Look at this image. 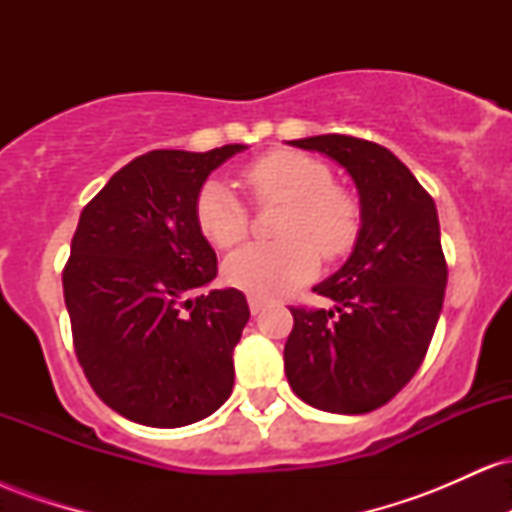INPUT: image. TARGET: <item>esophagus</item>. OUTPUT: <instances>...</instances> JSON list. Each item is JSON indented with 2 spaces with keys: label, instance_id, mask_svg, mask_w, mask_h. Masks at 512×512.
Segmentation results:
<instances>
[{
  "label": "esophagus",
  "instance_id": "1",
  "mask_svg": "<svg viewBox=\"0 0 512 512\" xmlns=\"http://www.w3.org/2000/svg\"><path fill=\"white\" fill-rule=\"evenodd\" d=\"M248 305H250V313L252 315H260L264 310V305H267V301L260 296H248Z\"/></svg>",
  "mask_w": 512,
  "mask_h": 512
}]
</instances>
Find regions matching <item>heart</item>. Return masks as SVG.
Here are the masks:
<instances>
[{
  "instance_id": "obj_1",
  "label": "heart",
  "mask_w": 512,
  "mask_h": 512,
  "mask_svg": "<svg viewBox=\"0 0 512 512\" xmlns=\"http://www.w3.org/2000/svg\"><path fill=\"white\" fill-rule=\"evenodd\" d=\"M257 202L284 204L274 245H248L223 264L231 286L260 298H279L298 289L325 257L344 255L358 238V204L332 187V170L298 151H274L243 173ZM195 216L199 231L216 248H236L248 236V209L221 182L209 180L199 190Z\"/></svg>"
}]
</instances>
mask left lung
Here are the masks:
<instances>
[{"mask_svg":"<svg viewBox=\"0 0 512 512\" xmlns=\"http://www.w3.org/2000/svg\"><path fill=\"white\" fill-rule=\"evenodd\" d=\"M354 180L361 228L349 260L313 291L330 310L291 308L289 385L310 407L366 414L414 378L443 310L448 264L436 202L385 146L346 134L293 139Z\"/></svg>","mask_w":512,"mask_h":512,"instance_id":"8db88e82","label":"left lung"}]
</instances>
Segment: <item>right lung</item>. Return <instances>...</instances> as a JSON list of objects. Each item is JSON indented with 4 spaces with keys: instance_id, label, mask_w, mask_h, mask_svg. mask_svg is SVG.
Returning <instances> with one entry per match:
<instances>
[{
    "instance_id": "right-lung-1",
    "label": "right lung",
    "mask_w": 512,
    "mask_h": 512,
    "mask_svg": "<svg viewBox=\"0 0 512 512\" xmlns=\"http://www.w3.org/2000/svg\"><path fill=\"white\" fill-rule=\"evenodd\" d=\"M245 149L149 151L81 211L62 274L74 349L96 395L129 421L187 426L231 397L250 308L238 289H207L216 252L195 204Z\"/></svg>"
}]
</instances>
